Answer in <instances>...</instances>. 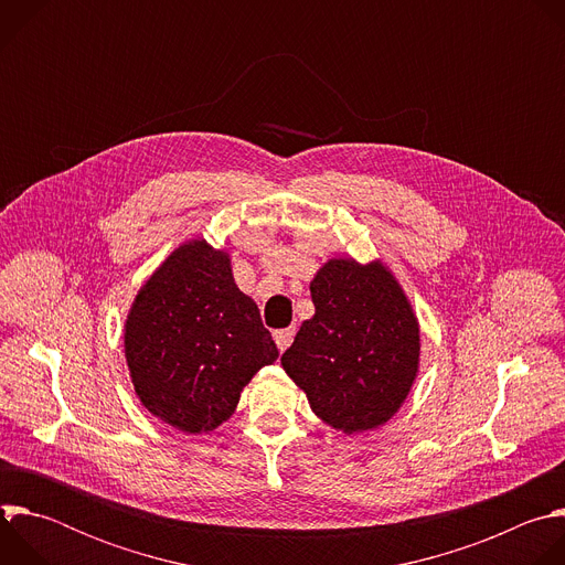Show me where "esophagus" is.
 <instances>
[{"instance_id":"34e87169","label":"esophagus","mask_w":565,"mask_h":565,"mask_svg":"<svg viewBox=\"0 0 565 565\" xmlns=\"http://www.w3.org/2000/svg\"><path fill=\"white\" fill-rule=\"evenodd\" d=\"M292 338H295V329H279V331H275L277 349H279V351H286V349L290 347Z\"/></svg>"}]
</instances>
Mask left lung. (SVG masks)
<instances>
[{
	"label": "left lung",
	"instance_id": "left-lung-1",
	"mask_svg": "<svg viewBox=\"0 0 565 565\" xmlns=\"http://www.w3.org/2000/svg\"><path fill=\"white\" fill-rule=\"evenodd\" d=\"M315 315L281 355L317 418L344 434L384 425L420 364L418 317L382 262L331 259L310 281Z\"/></svg>",
	"mask_w": 565,
	"mask_h": 565
}]
</instances>
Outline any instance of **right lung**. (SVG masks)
<instances>
[{
  "label": "right lung",
  "instance_id": "add662e5",
  "mask_svg": "<svg viewBox=\"0 0 565 565\" xmlns=\"http://www.w3.org/2000/svg\"><path fill=\"white\" fill-rule=\"evenodd\" d=\"M125 358L149 414L185 434L225 423L253 375L279 351L230 257L205 238L179 246L138 290Z\"/></svg>",
  "mask_w": 565,
  "mask_h": 565
}]
</instances>
